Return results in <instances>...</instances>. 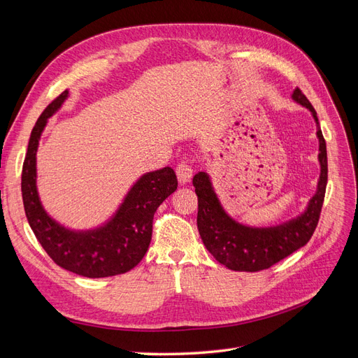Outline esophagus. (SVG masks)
<instances>
[{
	"label": "esophagus",
	"instance_id": "1",
	"mask_svg": "<svg viewBox=\"0 0 358 358\" xmlns=\"http://www.w3.org/2000/svg\"><path fill=\"white\" fill-rule=\"evenodd\" d=\"M176 176L180 183H187L192 178V167L188 164L187 161H182L176 167Z\"/></svg>",
	"mask_w": 358,
	"mask_h": 358
}]
</instances>
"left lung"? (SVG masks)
<instances>
[{"mask_svg": "<svg viewBox=\"0 0 358 358\" xmlns=\"http://www.w3.org/2000/svg\"><path fill=\"white\" fill-rule=\"evenodd\" d=\"M292 100L309 109L317 122L320 142L321 173L317 192L309 200L306 210L284 224L275 227H248L234 221L227 213L216 196L208 173L199 171L192 179L199 199L197 227L206 249L218 263L236 272H258L272 267L301 246H305L315 231L327 187V149L322 137L318 116L309 100L299 88Z\"/></svg>", "mask_w": 358, "mask_h": 358, "instance_id": "obj_1", "label": "left lung"}]
</instances>
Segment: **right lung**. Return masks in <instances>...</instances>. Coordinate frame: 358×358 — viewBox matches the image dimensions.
I'll return each mask as SVG.
<instances>
[{"instance_id":"1","label":"right lung","mask_w":358,"mask_h":358,"mask_svg":"<svg viewBox=\"0 0 358 358\" xmlns=\"http://www.w3.org/2000/svg\"><path fill=\"white\" fill-rule=\"evenodd\" d=\"M66 90L40 115L32 128L22 167V199L27 220L37 241L59 267L86 278L121 275L136 267L152 239L154 213L178 188L171 167L149 171L128 191L109 222L88 231H74L43 209L37 192L36 154L48 119L67 100Z\"/></svg>"}]
</instances>
